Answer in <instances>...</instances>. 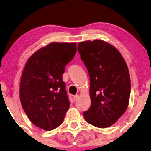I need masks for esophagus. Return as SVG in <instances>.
<instances>
[{"label": "esophagus", "instance_id": "1", "mask_svg": "<svg viewBox=\"0 0 151 151\" xmlns=\"http://www.w3.org/2000/svg\"><path fill=\"white\" fill-rule=\"evenodd\" d=\"M78 98H79V95H76V96H74L73 97L74 102H76V101L78 100Z\"/></svg>", "mask_w": 151, "mask_h": 151}]
</instances>
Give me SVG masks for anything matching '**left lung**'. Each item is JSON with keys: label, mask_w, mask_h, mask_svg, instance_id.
I'll use <instances>...</instances> for the list:
<instances>
[{"label": "left lung", "mask_w": 151, "mask_h": 151, "mask_svg": "<svg viewBox=\"0 0 151 151\" xmlns=\"http://www.w3.org/2000/svg\"><path fill=\"white\" fill-rule=\"evenodd\" d=\"M78 51L90 78L91 105L84 112V119L98 128L110 127L129 105L131 79L127 63L115 47L103 40L80 42Z\"/></svg>", "instance_id": "1"}]
</instances>
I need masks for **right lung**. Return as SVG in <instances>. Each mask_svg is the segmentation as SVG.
Segmentation results:
<instances>
[{"mask_svg": "<svg viewBox=\"0 0 151 151\" xmlns=\"http://www.w3.org/2000/svg\"><path fill=\"white\" fill-rule=\"evenodd\" d=\"M76 51V42H51L27 62L20 79V99L36 127L51 131L63 123L70 106L63 74Z\"/></svg>", "mask_w": 151, "mask_h": 151, "instance_id": "add662e5", "label": "right lung"}]
</instances>
